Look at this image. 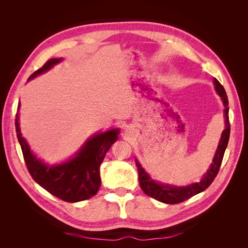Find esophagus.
I'll list each match as a JSON object with an SVG mask.
<instances>
[{
  "instance_id": "1",
  "label": "esophagus",
  "mask_w": 248,
  "mask_h": 248,
  "mask_svg": "<svg viewBox=\"0 0 248 248\" xmlns=\"http://www.w3.org/2000/svg\"><path fill=\"white\" fill-rule=\"evenodd\" d=\"M130 130H131V129L129 128V127H126V128L124 129V133H125V134H129V133H130Z\"/></svg>"
}]
</instances>
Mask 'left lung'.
Masks as SVG:
<instances>
[{"mask_svg": "<svg viewBox=\"0 0 248 248\" xmlns=\"http://www.w3.org/2000/svg\"><path fill=\"white\" fill-rule=\"evenodd\" d=\"M214 89L216 93L220 96L221 101L224 106V129L221 133V137L218 142V146L215 151L212 163L210 164L208 170L202 175L200 182L191 183L186 186H175L162 183L159 181H155L145 169L141 167V164L138 159H136V163L139 170V181L140 188L142 189L147 196L151 197L157 201H159L164 204H179V202H184L186 200L190 199L191 197L196 196V194L204 191L208 187L211 185L214 181L216 175L218 174V170L220 168V164L223 158L224 151H226L229 139H230V122H229V101L226 91H224L223 87L220 85V82L216 78L213 79Z\"/></svg>", "mask_w": 248, "mask_h": 248, "instance_id": "8db88e82", "label": "left lung"}]
</instances>
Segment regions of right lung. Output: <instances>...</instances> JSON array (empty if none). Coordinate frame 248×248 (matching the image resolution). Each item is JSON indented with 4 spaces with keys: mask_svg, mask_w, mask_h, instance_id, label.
Instances as JSON below:
<instances>
[{
    "mask_svg": "<svg viewBox=\"0 0 248 248\" xmlns=\"http://www.w3.org/2000/svg\"><path fill=\"white\" fill-rule=\"evenodd\" d=\"M63 59H50L40 69L35 71L28 81L47 72ZM19 106L16 118V129L21 147L26 166L34 181L42 188L59 199L69 202L85 201L98 192L100 180V164L111 145L118 140L120 130L112 128L97 132L89 138L71 158L58 164H47L37 157L22 138L19 127Z\"/></svg>",
    "mask_w": 248,
    "mask_h": 248,
    "instance_id": "add662e5",
    "label": "right lung"
}]
</instances>
